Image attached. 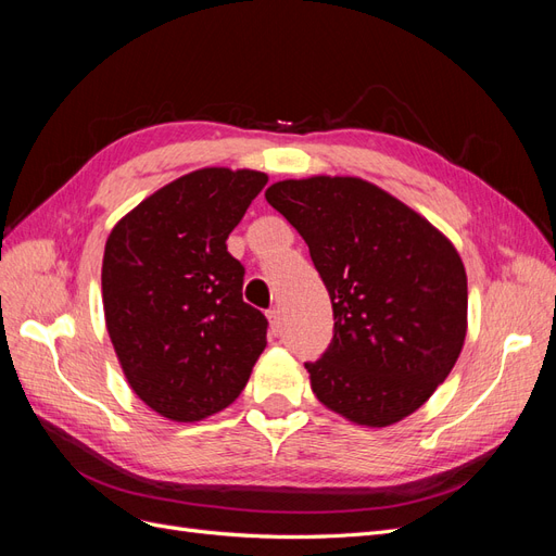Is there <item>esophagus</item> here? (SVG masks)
Masks as SVG:
<instances>
[{"label":"esophagus","instance_id":"1","mask_svg":"<svg viewBox=\"0 0 556 556\" xmlns=\"http://www.w3.org/2000/svg\"><path fill=\"white\" fill-rule=\"evenodd\" d=\"M266 317H268V327H271V333L278 336L280 333V313L276 308L266 311Z\"/></svg>","mask_w":556,"mask_h":556}]
</instances>
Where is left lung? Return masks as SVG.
I'll list each match as a JSON object with an SVG mask.
<instances>
[{
	"mask_svg": "<svg viewBox=\"0 0 556 556\" xmlns=\"http://www.w3.org/2000/svg\"><path fill=\"white\" fill-rule=\"evenodd\" d=\"M264 197L306 241L331 299L333 339L306 364L319 403L364 427L425 406L466 339V271L445 233L355 176L278 180Z\"/></svg>",
	"mask_w": 556,
	"mask_h": 556,
	"instance_id": "obj_1",
	"label": "left lung"
}]
</instances>
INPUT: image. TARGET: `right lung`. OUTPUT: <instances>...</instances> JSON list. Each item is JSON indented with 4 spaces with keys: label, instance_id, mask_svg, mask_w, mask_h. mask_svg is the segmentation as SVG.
<instances>
[{
    "label": "right lung",
    "instance_id": "add662e5",
    "mask_svg": "<svg viewBox=\"0 0 556 556\" xmlns=\"http://www.w3.org/2000/svg\"><path fill=\"white\" fill-rule=\"evenodd\" d=\"M268 176L206 166L143 199L104 248V317L123 374L146 406L199 422L241 394L266 348V317L243 301L231 229Z\"/></svg>",
    "mask_w": 556,
    "mask_h": 556
}]
</instances>
